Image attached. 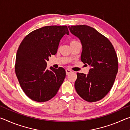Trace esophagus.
<instances>
[{"instance_id": "34e87169", "label": "esophagus", "mask_w": 130, "mask_h": 130, "mask_svg": "<svg viewBox=\"0 0 130 130\" xmlns=\"http://www.w3.org/2000/svg\"><path fill=\"white\" fill-rule=\"evenodd\" d=\"M72 72V70H70V69H66V73H67V74L68 75V74H69V73H70Z\"/></svg>"}]
</instances>
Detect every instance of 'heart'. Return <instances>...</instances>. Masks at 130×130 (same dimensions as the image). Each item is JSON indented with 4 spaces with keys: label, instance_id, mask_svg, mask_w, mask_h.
I'll use <instances>...</instances> for the list:
<instances>
[{
    "label": "heart",
    "instance_id": "obj_1",
    "mask_svg": "<svg viewBox=\"0 0 130 130\" xmlns=\"http://www.w3.org/2000/svg\"><path fill=\"white\" fill-rule=\"evenodd\" d=\"M77 42V41H75V40H72L71 41H70V44L73 43H74V42Z\"/></svg>",
    "mask_w": 130,
    "mask_h": 130
}]
</instances>
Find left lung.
<instances>
[{"label": "left lung", "instance_id": "obj_1", "mask_svg": "<svg viewBox=\"0 0 130 130\" xmlns=\"http://www.w3.org/2000/svg\"><path fill=\"white\" fill-rule=\"evenodd\" d=\"M82 45L81 60L91 68L88 74L77 73V93L89 102H97L108 93L118 71L117 55L108 39L87 25L68 26Z\"/></svg>", "mask_w": 130, "mask_h": 130}]
</instances>
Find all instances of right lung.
<instances>
[{"label": "right lung", "mask_w": 130, "mask_h": 130, "mask_svg": "<svg viewBox=\"0 0 130 130\" xmlns=\"http://www.w3.org/2000/svg\"><path fill=\"white\" fill-rule=\"evenodd\" d=\"M69 32L67 26H47L31 32L17 50L15 73L23 92L31 99L45 102L56 95L66 76L63 68L46 69L47 61L57 52L60 40Z\"/></svg>", "instance_id": "right-lung-1"}]
</instances>
